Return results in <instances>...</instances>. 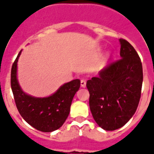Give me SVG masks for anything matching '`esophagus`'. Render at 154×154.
Returning <instances> with one entry per match:
<instances>
[{"instance_id": "esophagus-1", "label": "esophagus", "mask_w": 154, "mask_h": 154, "mask_svg": "<svg viewBox=\"0 0 154 154\" xmlns=\"http://www.w3.org/2000/svg\"><path fill=\"white\" fill-rule=\"evenodd\" d=\"M80 84H81V86H82V88H85L86 86V82L85 79H81V82H80Z\"/></svg>"}]
</instances>
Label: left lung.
I'll use <instances>...</instances> for the list:
<instances>
[{
    "instance_id": "1",
    "label": "left lung",
    "mask_w": 154,
    "mask_h": 154,
    "mask_svg": "<svg viewBox=\"0 0 154 154\" xmlns=\"http://www.w3.org/2000/svg\"><path fill=\"white\" fill-rule=\"evenodd\" d=\"M120 58L86 82L90 109L97 125L114 131L125 125L133 116L141 97L143 65L134 47L120 39Z\"/></svg>"
}]
</instances>
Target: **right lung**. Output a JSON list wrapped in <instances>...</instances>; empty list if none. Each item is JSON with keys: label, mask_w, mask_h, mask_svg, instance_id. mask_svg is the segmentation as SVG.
<instances>
[{"label": "right lung", "mask_w": 154, "mask_h": 154, "mask_svg": "<svg viewBox=\"0 0 154 154\" xmlns=\"http://www.w3.org/2000/svg\"><path fill=\"white\" fill-rule=\"evenodd\" d=\"M21 53L22 50L11 71V87L18 111L24 120L37 130L43 132L57 130L69 115L73 97L80 87V80L64 83L49 97H37L27 94L22 90L17 79V63Z\"/></svg>", "instance_id": "right-lung-1"}]
</instances>
